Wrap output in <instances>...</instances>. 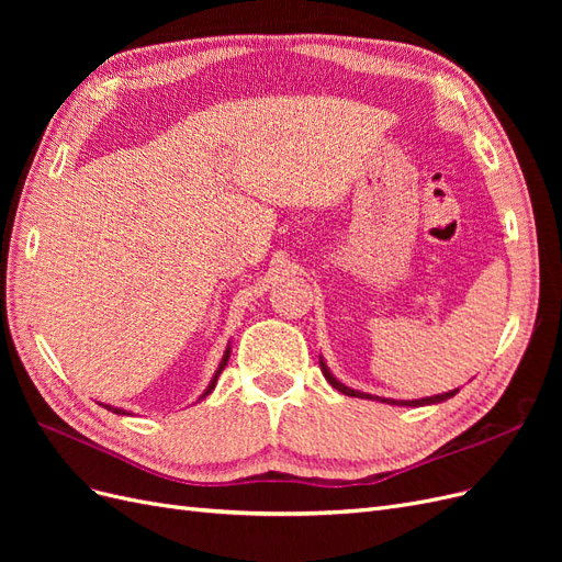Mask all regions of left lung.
<instances>
[{"mask_svg":"<svg viewBox=\"0 0 562 562\" xmlns=\"http://www.w3.org/2000/svg\"><path fill=\"white\" fill-rule=\"evenodd\" d=\"M318 363H321V372H323V378H326L337 391H342L345 396H356V398H372V401H382V403H389V405H411V407H419V405H434V403H443V401H448V398H452L459 389H452V391H446V394H436V396H427V398H417V401H394V398H380V396H370V394H363V391H353V389H349V386H345L342 382H337L335 378H333V372L328 370V366L323 363V359H318Z\"/></svg>","mask_w":562,"mask_h":562,"instance_id":"8db88e82","label":"left lung"}]
</instances>
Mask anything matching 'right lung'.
<instances>
[{
    "mask_svg": "<svg viewBox=\"0 0 562 562\" xmlns=\"http://www.w3.org/2000/svg\"><path fill=\"white\" fill-rule=\"evenodd\" d=\"M229 351H232V349L227 347V349H225V353H223V361H220V366H217V370H215V375H213V380H211L209 389H206V391H203V394L199 396V401H201V398H206V396L211 394V391L215 389V382H217V378H220V372H223V370H225V366H227V361H229ZM105 407H108V411L116 413V415H126L124 411H119V407H110V405H105Z\"/></svg>",
    "mask_w": 562,
    "mask_h": 562,
    "instance_id": "right-lung-1",
    "label": "right lung"
}]
</instances>
